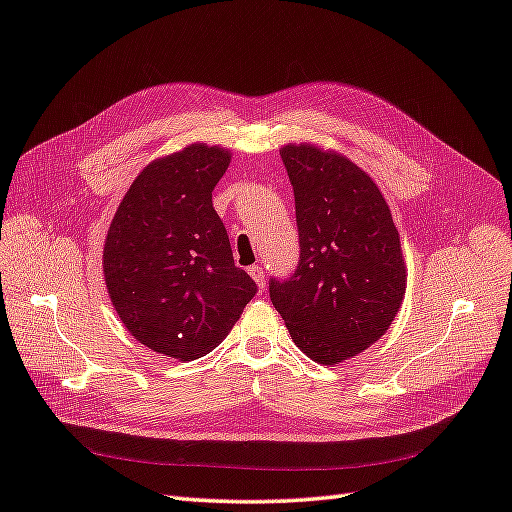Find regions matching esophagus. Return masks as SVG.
<instances>
[{
	"label": "esophagus",
	"mask_w": 512,
	"mask_h": 512,
	"mask_svg": "<svg viewBox=\"0 0 512 512\" xmlns=\"http://www.w3.org/2000/svg\"><path fill=\"white\" fill-rule=\"evenodd\" d=\"M247 273H250L252 278L256 280V284H258V288H260V290H265V271H262V267H260V265L247 267Z\"/></svg>",
	"instance_id": "obj_1"
}]
</instances>
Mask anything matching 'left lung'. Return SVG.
Listing matches in <instances>:
<instances>
[{
  "instance_id": "obj_1",
  "label": "left lung",
  "mask_w": 512,
  "mask_h": 512,
  "mask_svg": "<svg viewBox=\"0 0 512 512\" xmlns=\"http://www.w3.org/2000/svg\"><path fill=\"white\" fill-rule=\"evenodd\" d=\"M295 193L299 262L269 278V297L297 347L336 364L377 342L407 286L398 230L372 178L314 146L280 150Z\"/></svg>"
}]
</instances>
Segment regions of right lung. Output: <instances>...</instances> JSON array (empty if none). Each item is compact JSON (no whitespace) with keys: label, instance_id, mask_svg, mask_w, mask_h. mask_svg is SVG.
<instances>
[{"label":"right lung","instance_id":"right-lung-1","mask_svg":"<svg viewBox=\"0 0 512 512\" xmlns=\"http://www.w3.org/2000/svg\"><path fill=\"white\" fill-rule=\"evenodd\" d=\"M228 163V150L204 144L150 163L122 198L103 250L124 327L148 349L185 362L211 353L258 293L234 267L213 209Z\"/></svg>","mask_w":512,"mask_h":512}]
</instances>
